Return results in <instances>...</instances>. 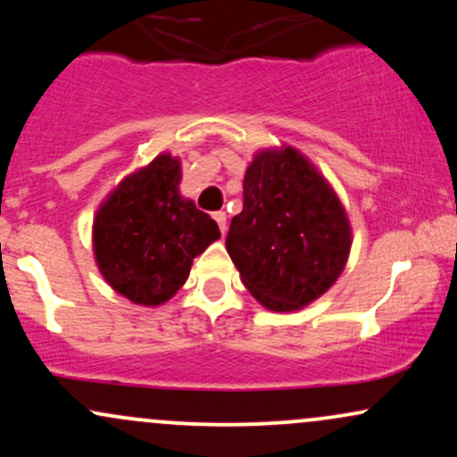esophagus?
I'll use <instances>...</instances> for the list:
<instances>
[{"label":"esophagus","mask_w":457,"mask_h":457,"mask_svg":"<svg viewBox=\"0 0 457 457\" xmlns=\"http://www.w3.org/2000/svg\"><path fill=\"white\" fill-rule=\"evenodd\" d=\"M212 217H214V221L219 223V229H221V234L225 236V232H228V214H225L223 211H219V212H214Z\"/></svg>","instance_id":"obj_1"}]
</instances>
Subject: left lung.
I'll return each instance as SVG.
<instances>
[{"label": "left lung", "instance_id": "1", "mask_svg": "<svg viewBox=\"0 0 457 457\" xmlns=\"http://www.w3.org/2000/svg\"><path fill=\"white\" fill-rule=\"evenodd\" d=\"M243 212L225 249L262 307L286 313L335 286L350 258L353 228L330 182L301 150L281 144L253 154Z\"/></svg>", "mask_w": 457, "mask_h": 457}]
</instances>
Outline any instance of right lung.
Returning <instances> with one entry per match:
<instances>
[{"instance_id": "1", "label": "right lung", "mask_w": 457, "mask_h": 457, "mask_svg": "<svg viewBox=\"0 0 457 457\" xmlns=\"http://www.w3.org/2000/svg\"><path fill=\"white\" fill-rule=\"evenodd\" d=\"M182 162L161 152L124 176L94 214L103 279L135 305L159 307L185 286L193 260L221 238L219 225L180 195Z\"/></svg>"}]
</instances>
